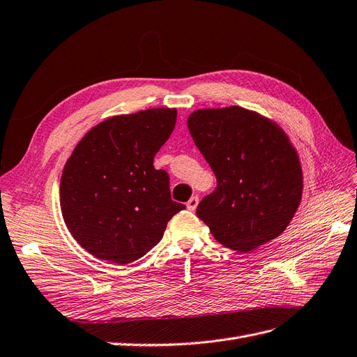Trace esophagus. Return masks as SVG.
Instances as JSON below:
<instances>
[{
  "instance_id": "esophagus-1",
  "label": "esophagus",
  "mask_w": 357,
  "mask_h": 357,
  "mask_svg": "<svg viewBox=\"0 0 357 357\" xmlns=\"http://www.w3.org/2000/svg\"><path fill=\"white\" fill-rule=\"evenodd\" d=\"M198 204H199V198H198V197H192V198L186 202V207H188V210H190V211H195L197 207H198Z\"/></svg>"
}]
</instances>
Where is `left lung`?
<instances>
[{
    "label": "left lung",
    "mask_w": 357,
    "mask_h": 357,
    "mask_svg": "<svg viewBox=\"0 0 357 357\" xmlns=\"http://www.w3.org/2000/svg\"><path fill=\"white\" fill-rule=\"evenodd\" d=\"M188 128L218 178L197 208L214 240L248 253L282 235L304 188L298 152L283 128L238 105L192 112Z\"/></svg>",
    "instance_id": "obj_1"
}]
</instances>
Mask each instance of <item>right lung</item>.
<instances>
[{
    "instance_id": "add662e5",
    "label": "right lung",
    "mask_w": 357,
    "mask_h": 357,
    "mask_svg": "<svg viewBox=\"0 0 357 357\" xmlns=\"http://www.w3.org/2000/svg\"><path fill=\"white\" fill-rule=\"evenodd\" d=\"M176 121V109L112 116L74 147L61 177V211L74 240L92 256L119 265L137 261L186 208L171 199L167 172L153 167Z\"/></svg>"
}]
</instances>
